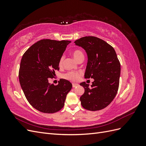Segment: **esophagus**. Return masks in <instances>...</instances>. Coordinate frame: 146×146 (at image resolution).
<instances>
[{
    "mask_svg": "<svg viewBox=\"0 0 146 146\" xmlns=\"http://www.w3.org/2000/svg\"><path fill=\"white\" fill-rule=\"evenodd\" d=\"M78 86V84H77V83H72V87L73 88H76Z\"/></svg>",
    "mask_w": 146,
    "mask_h": 146,
    "instance_id": "obj_1",
    "label": "esophagus"
}]
</instances>
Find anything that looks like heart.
I'll return each instance as SVG.
<instances>
[{"label": "heart", "mask_w": 146, "mask_h": 146, "mask_svg": "<svg viewBox=\"0 0 146 146\" xmlns=\"http://www.w3.org/2000/svg\"><path fill=\"white\" fill-rule=\"evenodd\" d=\"M72 56L74 57V58L77 61L81 58L82 57H83V54L80 51L78 50H74L72 52ZM63 60H64V56H62L60 58V61H59V66H61L63 64ZM81 76V73L80 72H68L63 74V78H64L66 80H69L70 81H77L79 80L80 78V77Z\"/></svg>", "instance_id": "heart-1"}]
</instances>
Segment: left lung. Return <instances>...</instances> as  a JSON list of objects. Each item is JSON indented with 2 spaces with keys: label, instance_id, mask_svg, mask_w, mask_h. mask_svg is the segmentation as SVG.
<instances>
[{
  "label": "left lung",
  "instance_id": "left-lung-1",
  "mask_svg": "<svg viewBox=\"0 0 146 146\" xmlns=\"http://www.w3.org/2000/svg\"><path fill=\"white\" fill-rule=\"evenodd\" d=\"M82 47L88 55L85 78H94L92 85L82 82L85 92L80 100L82 107L90 111L104 109L111 102L117 94L121 64L114 48L95 36H85L74 42Z\"/></svg>",
  "mask_w": 146,
  "mask_h": 146
}]
</instances>
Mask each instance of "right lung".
Returning a JSON list of instances; mask_svg holds the SVG:
<instances>
[{"mask_svg":"<svg viewBox=\"0 0 146 146\" xmlns=\"http://www.w3.org/2000/svg\"><path fill=\"white\" fill-rule=\"evenodd\" d=\"M71 41L42 39L26 51L21 61L19 79L26 99L33 108L44 113H54L63 107L72 87L61 78L57 85L48 83L59 70V61Z\"/></svg>","mask_w":146,"mask_h":146,"instance_id":"1","label":"right lung"}]
</instances>
